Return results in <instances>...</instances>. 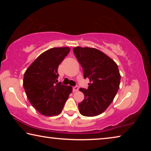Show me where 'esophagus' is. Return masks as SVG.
Instances as JSON below:
<instances>
[{"label": "esophagus", "instance_id": "obj_1", "mask_svg": "<svg viewBox=\"0 0 151 151\" xmlns=\"http://www.w3.org/2000/svg\"><path fill=\"white\" fill-rule=\"evenodd\" d=\"M78 90V86H73V92H76Z\"/></svg>", "mask_w": 151, "mask_h": 151}]
</instances>
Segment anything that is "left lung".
Instances as JSON below:
<instances>
[{"label": "left lung", "mask_w": 151, "mask_h": 151, "mask_svg": "<svg viewBox=\"0 0 151 151\" xmlns=\"http://www.w3.org/2000/svg\"><path fill=\"white\" fill-rule=\"evenodd\" d=\"M73 52L83 70L84 78L90 81L88 88H81L85 99L78 104L82 115L95 116L108 108L115 97L121 81L114 61L94 48L75 47Z\"/></svg>", "instance_id": "left-lung-1"}]
</instances>
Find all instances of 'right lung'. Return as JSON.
Segmentation results:
<instances>
[{
  "label": "right lung",
  "instance_id": "right-lung-1",
  "mask_svg": "<svg viewBox=\"0 0 151 151\" xmlns=\"http://www.w3.org/2000/svg\"><path fill=\"white\" fill-rule=\"evenodd\" d=\"M70 48H52L37 58L24 73L23 86L30 104L43 115L59 114L73 88L58 83V68Z\"/></svg>",
  "mask_w": 151,
  "mask_h": 151
}]
</instances>
